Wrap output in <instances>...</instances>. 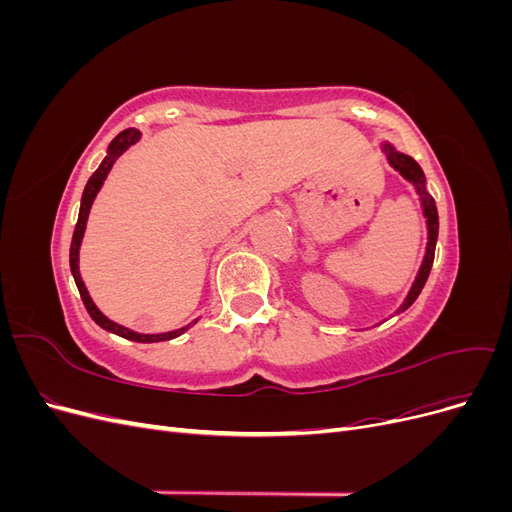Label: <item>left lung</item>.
I'll return each instance as SVG.
<instances>
[{"mask_svg": "<svg viewBox=\"0 0 512 512\" xmlns=\"http://www.w3.org/2000/svg\"><path fill=\"white\" fill-rule=\"evenodd\" d=\"M382 151L386 153V160H389V164L397 170V173L414 185L416 194L421 196V207H423V215L427 220L425 256H423V262H421V269H418V273L414 277V284H412L410 292L406 294L404 303H401L399 309L395 312V314H401V312H406V309L416 301V297L421 294V290L427 282V277H429V271H431V265H433V256H436V241H438V209H436V200H433L431 194L427 192V181H425L423 168L416 164V160L406 156V153L397 151L391 143H382Z\"/></svg>", "mask_w": 512, "mask_h": 512, "instance_id": "left-lung-1", "label": "left lung"}]
</instances>
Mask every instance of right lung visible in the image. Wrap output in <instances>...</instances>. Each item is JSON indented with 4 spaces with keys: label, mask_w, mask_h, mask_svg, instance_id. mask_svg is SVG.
<instances>
[{
    "label": "right lung",
    "mask_w": 512,
    "mask_h": 512,
    "mask_svg": "<svg viewBox=\"0 0 512 512\" xmlns=\"http://www.w3.org/2000/svg\"><path fill=\"white\" fill-rule=\"evenodd\" d=\"M138 138H141V132L134 130V128H128L119 132L111 145H108L106 149V158L102 160V164L98 166V170L94 175L89 177L85 190H83V198H81V209H79V222H76V228H74V235H72V245H70V271H72V277L76 282V288H79L81 292V299L87 307L89 316L94 318V322L98 324V327H102L104 331L108 333H115L119 337H126L130 339V342H141V344H153V342H168V339H175L179 335H183L185 331H188L190 327H194V324L198 322V318L190 324H185V327L181 329H175V331H168V333H136L128 327H121V324L113 322L111 318H106L100 309L96 307V303L91 301L89 292L85 288V282L81 277V271H79V252H81V243H83V235H85V228H87V218H89V211H91V205H94V200L100 192V188L104 185V179L108 177V173H111L113 164L117 162V158L121 156L123 151H126L128 147H132L134 143H138Z\"/></svg>",
    "instance_id": "obj_1"
}]
</instances>
